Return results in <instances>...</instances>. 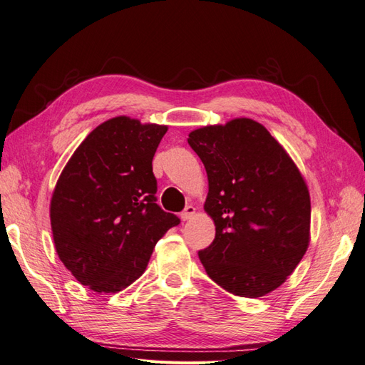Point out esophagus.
<instances>
[{
	"instance_id": "34e87169",
	"label": "esophagus",
	"mask_w": 365,
	"mask_h": 365,
	"mask_svg": "<svg viewBox=\"0 0 365 365\" xmlns=\"http://www.w3.org/2000/svg\"><path fill=\"white\" fill-rule=\"evenodd\" d=\"M181 219L182 220H189L190 217H193L195 216V207L193 205H187L182 212H181Z\"/></svg>"
}]
</instances>
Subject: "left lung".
Masks as SVG:
<instances>
[{"mask_svg": "<svg viewBox=\"0 0 365 365\" xmlns=\"http://www.w3.org/2000/svg\"><path fill=\"white\" fill-rule=\"evenodd\" d=\"M187 141L207 170L204 208L216 225L212 245L197 252L208 277L239 297L277 289L309 245L311 197L300 170L251 118L196 129Z\"/></svg>", "mask_w": 365, "mask_h": 365, "instance_id": "1", "label": "left lung"}]
</instances>
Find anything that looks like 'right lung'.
<instances>
[{
  "instance_id": "right-lung-1",
  "label": "right lung",
  "mask_w": 365,
  "mask_h": 365,
  "mask_svg": "<svg viewBox=\"0 0 365 365\" xmlns=\"http://www.w3.org/2000/svg\"><path fill=\"white\" fill-rule=\"evenodd\" d=\"M168 126L115 117L98 125L65 165L50 204L54 247L77 282L118 292L145 272L180 217L157 204L152 160Z\"/></svg>"
}]
</instances>
